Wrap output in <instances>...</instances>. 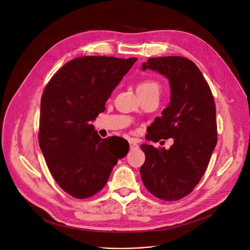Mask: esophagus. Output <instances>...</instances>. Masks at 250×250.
<instances>
[{
    "mask_svg": "<svg viewBox=\"0 0 250 250\" xmlns=\"http://www.w3.org/2000/svg\"><path fill=\"white\" fill-rule=\"evenodd\" d=\"M129 147L131 150H134V149H138L140 146L134 141H129Z\"/></svg>",
    "mask_w": 250,
    "mask_h": 250,
    "instance_id": "esophagus-1",
    "label": "esophagus"
}]
</instances>
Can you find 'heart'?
<instances>
[{
  "mask_svg": "<svg viewBox=\"0 0 250 250\" xmlns=\"http://www.w3.org/2000/svg\"><path fill=\"white\" fill-rule=\"evenodd\" d=\"M138 93H143V94H149V93H160V84H158L157 82L151 79H146L142 81L138 84Z\"/></svg>",
  "mask_w": 250,
  "mask_h": 250,
  "instance_id": "obj_1",
  "label": "heart"
}]
</instances>
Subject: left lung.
I'll return each instance as SVG.
<instances>
[{"mask_svg":"<svg viewBox=\"0 0 250 250\" xmlns=\"http://www.w3.org/2000/svg\"><path fill=\"white\" fill-rule=\"evenodd\" d=\"M146 69L165 76L170 102L147 127V141L172 138L169 149L142 145L141 176L146 189L167 200L185 197L199 183L217 142L215 104L210 87L193 62L184 57L150 58Z\"/></svg>","mask_w":250,"mask_h":250,"instance_id":"1","label":"left lung"}]
</instances>
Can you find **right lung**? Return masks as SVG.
<instances>
[{"label":"right lung","mask_w":250,"mask_h":250,"mask_svg":"<svg viewBox=\"0 0 250 250\" xmlns=\"http://www.w3.org/2000/svg\"><path fill=\"white\" fill-rule=\"evenodd\" d=\"M137 58L86 56L66 62L44 87L39 144L57 184L76 198H87L106 184L125 151L115 154L92 122L104 111L112 90Z\"/></svg>","instance_id":"obj_1"}]
</instances>
